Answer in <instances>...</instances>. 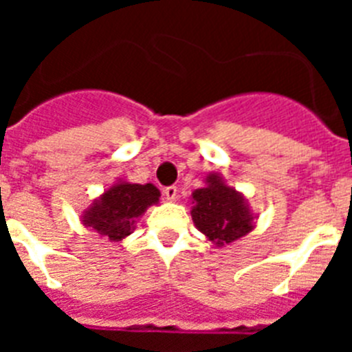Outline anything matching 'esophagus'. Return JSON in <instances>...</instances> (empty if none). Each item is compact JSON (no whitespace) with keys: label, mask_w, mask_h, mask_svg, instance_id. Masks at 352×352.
<instances>
[{"label":"esophagus","mask_w":352,"mask_h":352,"mask_svg":"<svg viewBox=\"0 0 352 352\" xmlns=\"http://www.w3.org/2000/svg\"><path fill=\"white\" fill-rule=\"evenodd\" d=\"M164 195H166L167 201H174V199H176V195H178V188H176L174 185L166 186V188H164Z\"/></svg>","instance_id":"34e87169"}]
</instances>
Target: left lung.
Masks as SVG:
<instances>
[{
    "label": "left lung",
    "mask_w": 352,
    "mask_h": 352,
    "mask_svg": "<svg viewBox=\"0 0 352 352\" xmlns=\"http://www.w3.org/2000/svg\"><path fill=\"white\" fill-rule=\"evenodd\" d=\"M203 188L192 192V220L217 247L243 238L254 229V213L241 192L229 186L222 174L210 173Z\"/></svg>",
    "instance_id": "left-lung-1"
}]
</instances>
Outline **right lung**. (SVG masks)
<instances>
[{"label":"right lung","mask_w":352,"mask_h":352,"mask_svg":"<svg viewBox=\"0 0 352 352\" xmlns=\"http://www.w3.org/2000/svg\"><path fill=\"white\" fill-rule=\"evenodd\" d=\"M160 190L151 183L139 185L118 179L82 211L80 222L111 241H121L135 229L144 211L158 204Z\"/></svg>","instance_id":"right-lung-1"}]
</instances>
